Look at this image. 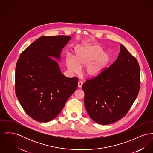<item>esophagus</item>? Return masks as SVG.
<instances>
[{
	"instance_id": "34e87169",
	"label": "esophagus",
	"mask_w": 153,
	"mask_h": 153,
	"mask_svg": "<svg viewBox=\"0 0 153 153\" xmlns=\"http://www.w3.org/2000/svg\"><path fill=\"white\" fill-rule=\"evenodd\" d=\"M82 82H81V81H79L78 82V87H79V88H81L82 87Z\"/></svg>"
}]
</instances>
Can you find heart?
<instances>
[{"label":"heart","instance_id":"heart-1","mask_svg":"<svg viewBox=\"0 0 153 153\" xmlns=\"http://www.w3.org/2000/svg\"><path fill=\"white\" fill-rule=\"evenodd\" d=\"M111 54L103 51L97 45L78 46L74 49L73 58H66V65L71 73L77 74L80 68L84 66L83 73L85 77L93 79L100 76L107 68L111 60Z\"/></svg>","mask_w":153,"mask_h":153}]
</instances>
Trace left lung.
Segmentation results:
<instances>
[{
  "label": "left lung",
  "mask_w": 153,
  "mask_h": 153,
  "mask_svg": "<svg viewBox=\"0 0 153 153\" xmlns=\"http://www.w3.org/2000/svg\"><path fill=\"white\" fill-rule=\"evenodd\" d=\"M115 61L97 77L82 85L84 104L96 123L107 125L124 117L138 95L140 68L123 45Z\"/></svg>",
  "instance_id": "1"
}]
</instances>
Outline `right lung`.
<instances>
[{
    "label": "right lung",
    "mask_w": 153,
    "mask_h": 153,
    "mask_svg": "<svg viewBox=\"0 0 153 153\" xmlns=\"http://www.w3.org/2000/svg\"><path fill=\"white\" fill-rule=\"evenodd\" d=\"M66 36H42L24 51L15 68V93L22 108L40 122L58 115L77 88L78 78H68L60 70L63 48L71 40Z\"/></svg>",
    "instance_id": "add662e5"
}]
</instances>
